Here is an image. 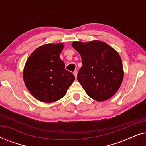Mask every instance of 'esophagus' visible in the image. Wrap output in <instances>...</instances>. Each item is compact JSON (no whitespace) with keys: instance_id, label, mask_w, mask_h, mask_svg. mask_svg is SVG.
Masks as SVG:
<instances>
[{"instance_id":"obj_1","label":"esophagus","mask_w":146,"mask_h":146,"mask_svg":"<svg viewBox=\"0 0 146 146\" xmlns=\"http://www.w3.org/2000/svg\"><path fill=\"white\" fill-rule=\"evenodd\" d=\"M77 74H78V72H77L76 70H75V71L73 72V74L74 75V76H75L76 78V77H77Z\"/></svg>"}]
</instances>
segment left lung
<instances>
[{
  "mask_svg": "<svg viewBox=\"0 0 146 146\" xmlns=\"http://www.w3.org/2000/svg\"><path fill=\"white\" fill-rule=\"evenodd\" d=\"M72 46L81 56L82 66L77 79L87 94L98 102L112 97L120 87L124 74L117 52L100 40L73 42Z\"/></svg>",
  "mask_w": 146,
  "mask_h": 146,
  "instance_id": "obj_1",
  "label": "left lung"
}]
</instances>
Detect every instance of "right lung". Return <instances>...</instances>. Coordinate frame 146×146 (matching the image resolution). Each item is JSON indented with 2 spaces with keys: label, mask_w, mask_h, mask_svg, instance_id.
I'll return each mask as SVG.
<instances>
[{
  "label": "right lung",
  "mask_w": 146,
  "mask_h": 146,
  "mask_svg": "<svg viewBox=\"0 0 146 146\" xmlns=\"http://www.w3.org/2000/svg\"><path fill=\"white\" fill-rule=\"evenodd\" d=\"M64 44H46L30 55L23 70V80L30 93L38 100L56 102L65 96L74 81L72 74L66 70L60 58Z\"/></svg>",
  "instance_id": "right-lung-1"
}]
</instances>
